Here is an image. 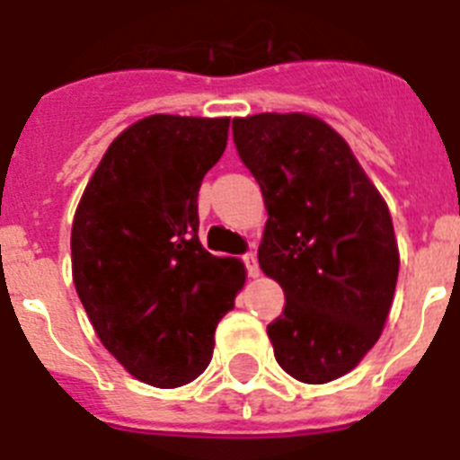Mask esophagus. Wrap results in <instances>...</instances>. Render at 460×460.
I'll return each instance as SVG.
<instances>
[{
    "mask_svg": "<svg viewBox=\"0 0 460 460\" xmlns=\"http://www.w3.org/2000/svg\"><path fill=\"white\" fill-rule=\"evenodd\" d=\"M243 261H245V266H248V276L250 278L260 276V264H257V254H254V252H245V254H243Z\"/></svg>",
    "mask_w": 460,
    "mask_h": 460,
    "instance_id": "34e87169",
    "label": "esophagus"
}]
</instances>
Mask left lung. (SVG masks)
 <instances>
[{
  "label": "left lung",
  "instance_id": "left-lung-1",
  "mask_svg": "<svg viewBox=\"0 0 460 460\" xmlns=\"http://www.w3.org/2000/svg\"><path fill=\"white\" fill-rule=\"evenodd\" d=\"M234 142L269 212L261 271L285 292L266 327L278 365L304 384L339 379L391 311L400 252L388 206L341 135L311 114L234 119Z\"/></svg>",
  "mask_w": 460,
  "mask_h": 460
}]
</instances>
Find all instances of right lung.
I'll list each match as a JSON object with an SVG mask.
<instances>
[{
  "label": "right lung",
  "instance_id": "add662e5",
  "mask_svg": "<svg viewBox=\"0 0 460 460\" xmlns=\"http://www.w3.org/2000/svg\"><path fill=\"white\" fill-rule=\"evenodd\" d=\"M226 137V117L142 119L111 142L75 212L72 278L93 330L156 388L203 374L245 283L243 261L199 241V189Z\"/></svg>",
  "mask_w": 460,
  "mask_h": 460
}]
</instances>
